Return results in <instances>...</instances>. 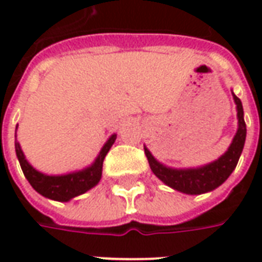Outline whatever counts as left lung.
<instances>
[{
  "mask_svg": "<svg viewBox=\"0 0 262 262\" xmlns=\"http://www.w3.org/2000/svg\"><path fill=\"white\" fill-rule=\"evenodd\" d=\"M234 102L237 105V118H238V130L233 139L229 150L226 151L219 160L208 165H203L201 168H188V170H172L165 165L160 164L154 159L147 148H144V153L147 156L150 168L154 172V176L160 178L165 185L174 188L177 191L189 195H199V193L213 191L214 188L222 185L229 178L233 170L236 168L240 154L244 147L246 142V122H244V112L240 98H237L233 94Z\"/></svg>",
  "mask_w": 262,
  "mask_h": 262,
  "instance_id": "obj_1",
  "label": "left lung"
}]
</instances>
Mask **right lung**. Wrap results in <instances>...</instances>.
I'll return each instance as SVG.
<instances>
[{
    "mask_svg": "<svg viewBox=\"0 0 262 262\" xmlns=\"http://www.w3.org/2000/svg\"><path fill=\"white\" fill-rule=\"evenodd\" d=\"M115 139H116L115 135L109 137V140L105 143L98 159L95 160V163L91 167L78 171V172L57 177L45 176L42 172L35 170L25 160V156L22 153L18 143H15V150H16L18 160H19L20 168L24 171V176L26 177V180L29 181L32 188L49 199L59 201V202H67L71 198L78 196L81 193L86 192L88 189L95 187L99 182L101 176H102L103 159L108 154L109 148L112 147Z\"/></svg>",
    "mask_w": 262,
    "mask_h": 262,
    "instance_id": "1",
    "label": "right lung"
}]
</instances>
